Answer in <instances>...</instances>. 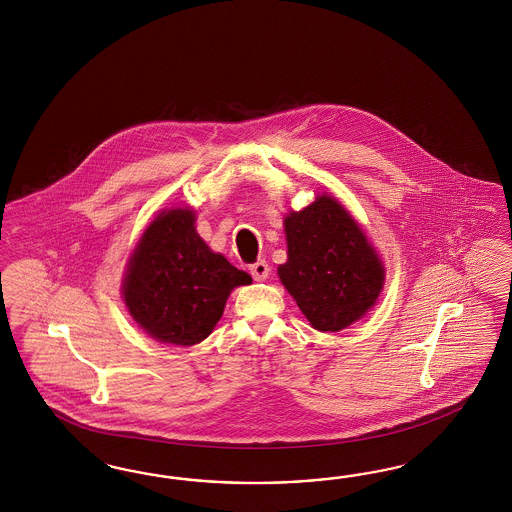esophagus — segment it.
<instances>
[{"instance_id": "1", "label": "esophagus", "mask_w": 512, "mask_h": 512, "mask_svg": "<svg viewBox=\"0 0 512 512\" xmlns=\"http://www.w3.org/2000/svg\"><path fill=\"white\" fill-rule=\"evenodd\" d=\"M249 274L253 276L255 281H264V279L268 278V274H270V266L266 261H257V263L251 264L249 266Z\"/></svg>"}]
</instances>
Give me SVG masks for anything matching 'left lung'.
Segmentation results:
<instances>
[{"mask_svg":"<svg viewBox=\"0 0 512 512\" xmlns=\"http://www.w3.org/2000/svg\"><path fill=\"white\" fill-rule=\"evenodd\" d=\"M287 263L278 276L310 325L338 332L372 308L385 268L353 216L330 195L283 219Z\"/></svg>","mask_w":512,"mask_h":512,"instance_id":"1","label":"left lung"}]
</instances>
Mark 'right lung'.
<instances>
[{
    "mask_svg": "<svg viewBox=\"0 0 512 512\" xmlns=\"http://www.w3.org/2000/svg\"><path fill=\"white\" fill-rule=\"evenodd\" d=\"M249 283L248 272L206 246L195 231L193 210L172 208L140 236L122 291L131 317L148 336L187 347L212 334L231 291Z\"/></svg>",
    "mask_w": 512,
    "mask_h": 512,
    "instance_id": "right-lung-1",
    "label": "right lung"
}]
</instances>
